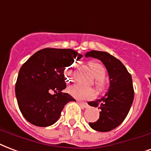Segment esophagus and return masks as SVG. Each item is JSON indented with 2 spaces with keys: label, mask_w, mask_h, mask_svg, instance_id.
Masks as SVG:
<instances>
[{
  "label": "esophagus",
  "mask_w": 151,
  "mask_h": 151,
  "mask_svg": "<svg viewBox=\"0 0 151 151\" xmlns=\"http://www.w3.org/2000/svg\"><path fill=\"white\" fill-rule=\"evenodd\" d=\"M79 104L81 106H82L83 108H87L88 107V104L87 103H85V102H79Z\"/></svg>",
  "instance_id": "1"
}]
</instances>
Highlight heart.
Masks as SVG:
<instances>
[{
	"instance_id": "1",
	"label": "heart",
	"mask_w": 151,
	"mask_h": 151,
	"mask_svg": "<svg viewBox=\"0 0 151 151\" xmlns=\"http://www.w3.org/2000/svg\"><path fill=\"white\" fill-rule=\"evenodd\" d=\"M92 76L96 79L95 84L99 91H104L108 87V83L105 80L106 69L103 64L96 61H91L88 63ZM73 65L68 67L65 71L68 79L70 81L73 80L72 72H73ZM69 93L74 97L80 99H90L96 96V91L94 89L90 88H83L80 85H73L68 88Z\"/></svg>"
}]
</instances>
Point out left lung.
Listing matches in <instances>:
<instances>
[{"mask_svg":"<svg viewBox=\"0 0 151 151\" xmlns=\"http://www.w3.org/2000/svg\"><path fill=\"white\" fill-rule=\"evenodd\" d=\"M85 56L101 60L108 71L110 80L106 95L99 99L88 102L90 106L100 109L99 119L95 123H89V125L97 131H111L123 123L131 109L134 96L132 77L119 60L106 52L92 50Z\"/></svg>","mask_w":151,"mask_h":151,"instance_id":"obj_1","label":"left lung"}]
</instances>
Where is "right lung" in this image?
<instances>
[{"mask_svg": "<svg viewBox=\"0 0 151 151\" xmlns=\"http://www.w3.org/2000/svg\"><path fill=\"white\" fill-rule=\"evenodd\" d=\"M82 55L72 49L47 47L37 52L20 68L15 92L20 112L37 127H48L60 117L63 106L76 101L68 93L63 75L67 67ZM53 90L54 95L50 94Z\"/></svg>", "mask_w": 151, "mask_h": 151, "instance_id": "right-lung-1", "label": "right lung"}]
</instances>
